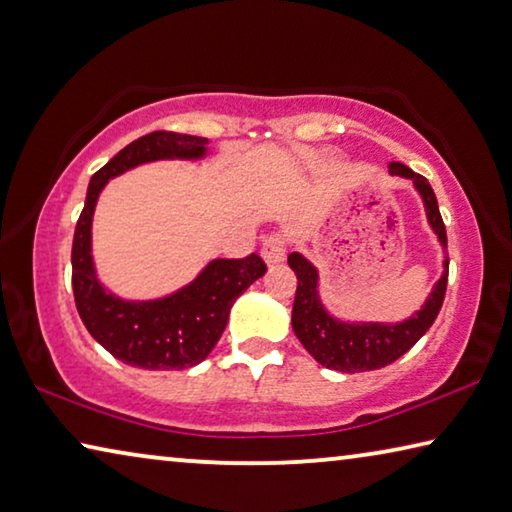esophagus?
Returning <instances> with one entry per match:
<instances>
[{"label": "esophagus", "instance_id": "esophagus-1", "mask_svg": "<svg viewBox=\"0 0 512 512\" xmlns=\"http://www.w3.org/2000/svg\"><path fill=\"white\" fill-rule=\"evenodd\" d=\"M285 253H287V239L282 237L280 232H273L269 234V237L264 239L262 243V257L264 262L273 266V264H280L282 259H285Z\"/></svg>", "mask_w": 512, "mask_h": 512}]
</instances>
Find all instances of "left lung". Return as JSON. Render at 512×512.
I'll list each match as a JSON object with an SVG mask.
<instances>
[{"mask_svg":"<svg viewBox=\"0 0 512 512\" xmlns=\"http://www.w3.org/2000/svg\"><path fill=\"white\" fill-rule=\"evenodd\" d=\"M389 173L412 180L421 200H424L428 223H431L437 239L446 248V227L440 216V207H437L433 186L428 184L424 175L412 173L408 166L399 164V161L389 164ZM287 262L298 278L294 310H291V326H294L296 337L316 362L323 364L326 369L344 373L387 367V364L399 360L403 353H408L426 335V330L433 326L437 314H440L446 294V280H449V259H444L442 278L437 280L426 305L417 314H412L408 321L346 323L330 316L319 300V291H316L319 273H316L314 266L298 253H291Z\"/></svg>","mask_w":512,"mask_h":512,"instance_id":"left-lung-1","label":"left lung"}]
</instances>
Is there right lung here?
<instances>
[{"label":"right lung","instance_id":"right-lung-1","mask_svg":"<svg viewBox=\"0 0 512 512\" xmlns=\"http://www.w3.org/2000/svg\"><path fill=\"white\" fill-rule=\"evenodd\" d=\"M207 152L202 136L152 132L120 150L91 177L86 202L72 239V294L77 312L113 358L139 369H189L212 353L227 316L243 291L266 273L264 259H214L196 280L173 296L159 300H123L109 294L95 275L91 223L95 202L111 177L157 159H200Z\"/></svg>","mask_w":512,"mask_h":512}]
</instances>
